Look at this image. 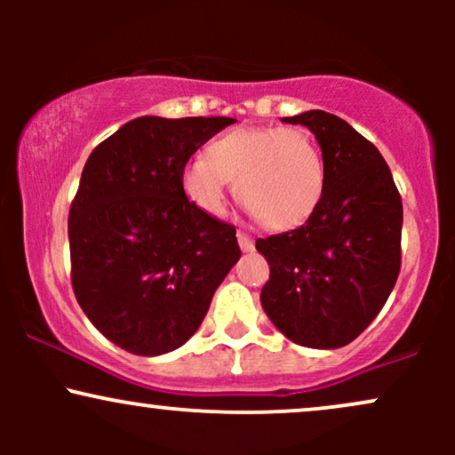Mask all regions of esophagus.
Here are the masks:
<instances>
[{
	"label": "esophagus",
	"instance_id": "1",
	"mask_svg": "<svg viewBox=\"0 0 455 455\" xmlns=\"http://www.w3.org/2000/svg\"><path fill=\"white\" fill-rule=\"evenodd\" d=\"M237 239H239V248H242L243 252H252V250H254V239L250 237L248 233H237Z\"/></svg>",
	"mask_w": 455,
	"mask_h": 455
}]
</instances>
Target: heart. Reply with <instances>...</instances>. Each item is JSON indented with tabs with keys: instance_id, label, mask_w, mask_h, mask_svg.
I'll list each match as a JSON object with an SVG mask.
<instances>
[{
	"instance_id": "obj_1",
	"label": "heart",
	"mask_w": 455,
	"mask_h": 455,
	"mask_svg": "<svg viewBox=\"0 0 455 455\" xmlns=\"http://www.w3.org/2000/svg\"><path fill=\"white\" fill-rule=\"evenodd\" d=\"M228 181L239 203L267 228L306 222L325 190V164L315 139L301 128H237L213 139L181 173L188 201L207 216L227 207Z\"/></svg>"
}]
</instances>
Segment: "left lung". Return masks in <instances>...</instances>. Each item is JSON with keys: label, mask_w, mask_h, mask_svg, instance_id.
Instances as JSON below:
<instances>
[{"label": "left lung", "mask_w": 455, "mask_h": 455, "mask_svg": "<svg viewBox=\"0 0 455 455\" xmlns=\"http://www.w3.org/2000/svg\"><path fill=\"white\" fill-rule=\"evenodd\" d=\"M282 122L312 130L325 190L306 224L257 242L269 263L260 304L295 344L340 348L374 321L398 280L402 198L380 151L338 115Z\"/></svg>", "instance_id": "8db88e82"}]
</instances>
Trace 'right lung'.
Returning <instances> with one entry per match:
<instances>
[{"instance_id":"1","label":"right lung","mask_w":455,"mask_h":455,"mask_svg":"<svg viewBox=\"0 0 455 455\" xmlns=\"http://www.w3.org/2000/svg\"><path fill=\"white\" fill-rule=\"evenodd\" d=\"M231 117H145L102 140L68 213L70 278L93 327L124 351L181 347L242 257L235 227L198 212L181 188L195 151Z\"/></svg>"}]
</instances>
